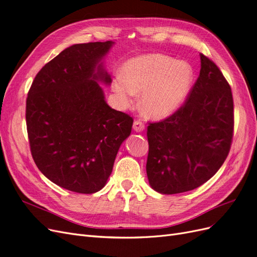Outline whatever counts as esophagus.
Returning <instances> with one entry per match:
<instances>
[{
	"instance_id": "esophagus-1",
	"label": "esophagus",
	"mask_w": 257,
	"mask_h": 257,
	"mask_svg": "<svg viewBox=\"0 0 257 257\" xmlns=\"http://www.w3.org/2000/svg\"><path fill=\"white\" fill-rule=\"evenodd\" d=\"M133 128H134L135 132H137V133H139V132H144L145 131V124L141 120H136V121H134Z\"/></svg>"
}]
</instances>
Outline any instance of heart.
Instances as JSON below:
<instances>
[{
	"mask_svg": "<svg viewBox=\"0 0 257 257\" xmlns=\"http://www.w3.org/2000/svg\"><path fill=\"white\" fill-rule=\"evenodd\" d=\"M193 81L194 72L188 62L151 53L127 60L122 67V77H116L111 88L123 106H131L136 94L143 91V111L161 120L183 105Z\"/></svg>",
	"mask_w": 257,
	"mask_h": 257,
	"instance_id": "obj_1",
	"label": "heart"
}]
</instances>
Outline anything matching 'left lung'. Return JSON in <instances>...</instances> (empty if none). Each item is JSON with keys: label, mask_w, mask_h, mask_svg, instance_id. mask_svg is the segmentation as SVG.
Listing matches in <instances>:
<instances>
[{"label": "left lung", "mask_w": 257, "mask_h": 257, "mask_svg": "<svg viewBox=\"0 0 257 257\" xmlns=\"http://www.w3.org/2000/svg\"><path fill=\"white\" fill-rule=\"evenodd\" d=\"M234 132L231 89L213 62L200 53V72L182 107L148 126L147 176L161 194L192 191L226 160Z\"/></svg>", "instance_id": "obj_1"}]
</instances>
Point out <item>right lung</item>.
Wrapping results in <instances>:
<instances>
[{
    "label": "right lung",
    "instance_id": "add662e5",
    "mask_svg": "<svg viewBox=\"0 0 257 257\" xmlns=\"http://www.w3.org/2000/svg\"><path fill=\"white\" fill-rule=\"evenodd\" d=\"M111 41L76 44L46 64L31 85L26 120L42 174L68 191L92 194L109 178L133 118L106 103L99 83L111 77L104 58Z\"/></svg>",
    "mask_w": 257,
    "mask_h": 257
}]
</instances>
